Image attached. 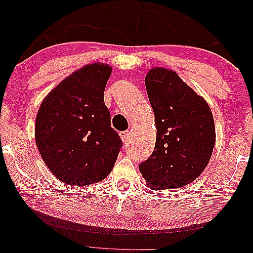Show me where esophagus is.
Listing matches in <instances>:
<instances>
[{
  "mask_svg": "<svg viewBox=\"0 0 253 253\" xmlns=\"http://www.w3.org/2000/svg\"><path fill=\"white\" fill-rule=\"evenodd\" d=\"M120 136H121L123 142H126L127 140H129V136H130L129 131H121L120 132Z\"/></svg>",
  "mask_w": 253,
  "mask_h": 253,
  "instance_id": "1",
  "label": "esophagus"
}]
</instances>
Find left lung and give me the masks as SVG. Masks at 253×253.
<instances>
[{
	"label": "left lung",
	"instance_id": "8db88e82",
	"mask_svg": "<svg viewBox=\"0 0 253 253\" xmlns=\"http://www.w3.org/2000/svg\"><path fill=\"white\" fill-rule=\"evenodd\" d=\"M144 82L157 138L154 152L139 169L152 188L183 187L204 171L212 156V112L205 99L172 70L152 68Z\"/></svg>",
	"mask_w": 253,
	"mask_h": 253
}]
</instances>
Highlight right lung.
<instances>
[{"mask_svg":"<svg viewBox=\"0 0 253 253\" xmlns=\"http://www.w3.org/2000/svg\"><path fill=\"white\" fill-rule=\"evenodd\" d=\"M112 68L90 64L57 85L39 107L36 143L44 164L65 184L101 181L117 161L122 140L111 126L104 89Z\"/></svg>","mask_w":253,"mask_h":253,"instance_id":"right-lung-1","label":"right lung"}]
</instances>
